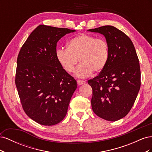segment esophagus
<instances>
[{"label":"esophagus","instance_id":"esophagus-1","mask_svg":"<svg viewBox=\"0 0 152 152\" xmlns=\"http://www.w3.org/2000/svg\"><path fill=\"white\" fill-rule=\"evenodd\" d=\"M77 84L78 85H82L86 83V82L84 80H77Z\"/></svg>","mask_w":152,"mask_h":152}]
</instances>
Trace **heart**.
Listing matches in <instances>:
<instances>
[{
	"mask_svg": "<svg viewBox=\"0 0 152 152\" xmlns=\"http://www.w3.org/2000/svg\"><path fill=\"white\" fill-rule=\"evenodd\" d=\"M56 56L63 68L69 73L73 72L79 59L80 63L75 69V75L84 78L93 71L101 72L107 66L109 48L105 40L81 34L69 41L68 48L58 49Z\"/></svg>",
	"mask_w": 152,
	"mask_h": 152,
	"instance_id": "obj_1",
	"label": "heart"
}]
</instances>
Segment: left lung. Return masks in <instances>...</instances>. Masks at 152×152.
Masks as SVG:
<instances>
[{"instance_id":"obj_1","label":"left lung","mask_w":152,"mask_h":152,"mask_svg":"<svg viewBox=\"0 0 152 152\" xmlns=\"http://www.w3.org/2000/svg\"><path fill=\"white\" fill-rule=\"evenodd\" d=\"M88 31L103 34L109 48L107 66L87 82L93 89L92 108L99 117L116 121L130 112L138 94L139 59L130 38L115 27L106 25Z\"/></svg>"}]
</instances>
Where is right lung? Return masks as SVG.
Instances as JSON below:
<instances>
[{"label": "right lung", "mask_w": 152, "mask_h": 152, "mask_svg": "<svg viewBox=\"0 0 152 152\" xmlns=\"http://www.w3.org/2000/svg\"><path fill=\"white\" fill-rule=\"evenodd\" d=\"M75 30L40 25L18 54L15 84L25 113L41 125L53 126L66 116L77 81L56 56L58 41Z\"/></svg>", "instance_id": "right-lung-1"}]
</instances>
